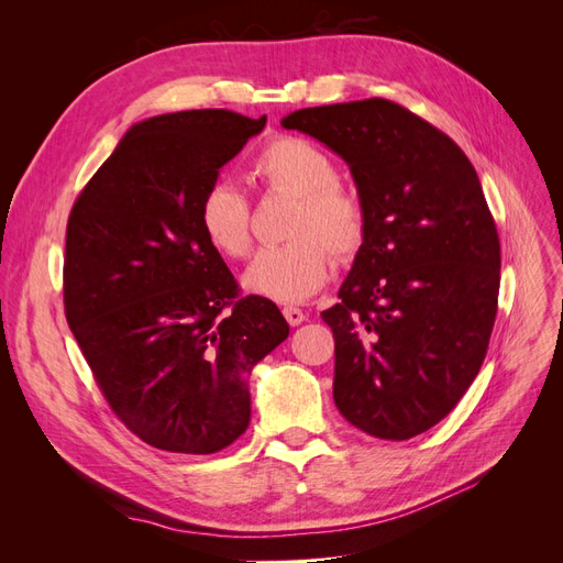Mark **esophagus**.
<instances>
[{"label": "esophagus", "instance_id": "34e87169", "mask_svg": "<svg viewBox=\"0 0 563 563\" xmlns=\"http://www.w3.org/2000/svg\"><path fill=\"white\" fill-rule=\"evenodd\" d=\"M282 312H284L286 321L291 323V327H298V323H302L305 319H308V312H302L300 308H294V305H286Z\"/></svg>", "mask_w": 563, "mask_h": 563}]
</instances>
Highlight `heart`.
<instances>
[{"instance_id":"obj_1","label":"heart","mask_w":563,"mask_h":563,"mask_svg":"<svg viewBox=\"0 0 563 563\" xmlns=\"http://www.w3.org/2000/svg\"><path fill=\"white\" fill-rule=\"evenodd\" d=\"M251 178L269 190L298 197L288 220L291 242L255 253L244 272L253 296L275 302H300L327 284L333 253H356L366 240L364 201L338 183V166L319 145L291 139L272 141L251 164ZM199 230L223 258H244L251 249L249 199L232 183L218 180L199 199Z\"/></svg>"}]
</instances>
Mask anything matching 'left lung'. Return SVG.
<instances>
[{"mask_svg":"<svg viewBox=\"0 0 563 563\" xmlns=\"http://www.w3.org/2000/svg\"><path fill=\"white\" fill-rule=\"evenodd\" d=\"M282 126L345 159L368 218L321 312L333 401L371 437L411 439L463 399L496 321L500 240L479 176L446 133L385 98L302 108Z\"/></svg>","mask_w":563,"mask_h":563,"instance_id":"obj_1","label":"left lung"}]
</instances>
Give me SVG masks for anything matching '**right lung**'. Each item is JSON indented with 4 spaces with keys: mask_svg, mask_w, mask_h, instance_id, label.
Listing matches in <instances>:
<instances>
[{
    "mask_svg": "<svg viewBox=\"0 0 563 563\" xmlns=\"http://www.w3.org/2000/svg\"><path fill=\"white\" fill-rule=\"evenodd\" d=\"M265 122L185 110L133 124L67 220V323L117 418L162 451L209 455L240 439L251 371L288 338L275 302L236 298L197 220Z\"/></svg>",
    "mask_w": 563,
    "mask_h": 563,
    "instance_id": "obj_1",
    "label": "right lung"
}]
</instances>
